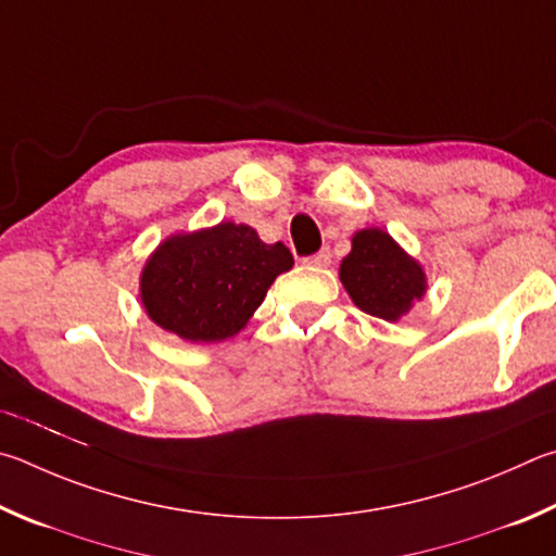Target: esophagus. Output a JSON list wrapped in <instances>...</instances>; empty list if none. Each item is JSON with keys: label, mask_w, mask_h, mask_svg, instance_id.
I'll use <instances>...</instances> for the list:
<instances>
[{"label": "esophagus", "mask_w": 556, "mask_h": 556, "mask_svg": "<svg viewBox=\"0 0 556 556\" xmlns=\"http://www.w3.org/2000/svg\"><path fill=\"white\" fill-rule=\"evenodd\" d=\"M305 263H309V266H317V268H327L329 263H332V251L329 249L317 251V253H313V256H307Z\"/></svg>", "instance_id": "obj_1"}]
</instances>
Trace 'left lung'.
<instances>
[{"mask_svg":"<svg viewBox=\"0 0 556 556\" xmlns=\"http://www.w3.org/2000/svg\"><path fill=\"white\" fill-rule=\"evenodd\" d=\"M349 295L364 313L395 323L425 293V273L381 229L358 231L339 268Z\"/></svg>","mask_w":556,"mask_h":556,"instance_id":"obj_1","label":"left lung"}]
</instances>
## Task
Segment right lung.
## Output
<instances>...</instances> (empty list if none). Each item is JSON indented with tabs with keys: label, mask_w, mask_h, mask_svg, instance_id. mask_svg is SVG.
<instances>
[{
	"label": "right lung",
	"mask_w": 556,
	"mask_h": 556,
	"mask_svg": "<svg viewBox=\"0 0 556 556\" xmlns=\"http://www.w3.org/2000/svg\"><path fill=\"white\" fill-rule=\"evenodd\" d=\"M293 268L283 243L247 224L178 233L146 263L141 300L155 325L188 342H222L249 323L278 273Z\"/></svg>",
	"instance_id": "add662e5"
}]
</instances>
